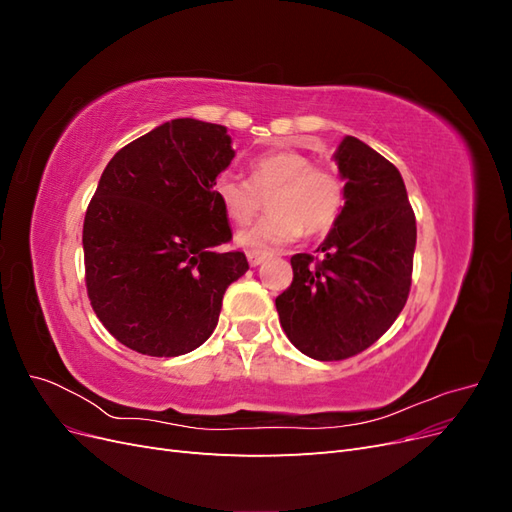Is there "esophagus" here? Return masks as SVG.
I'll list each match as a JSON object with an SVG mask.
<instances>
[{
	"mask_svg": "<svg viewBox=\"0 0 512 512\" xmlns=\"http://www.w3.org/2000/svg\"><path fill=\"white\" fill-rule=\"evenodd\" d=\"M267 258H269V254H267V252H250V254H247V260H250V265H252V267L262 265V262H265Z\"/></svg>",
	"mask_w": 512,
	"mask_h": 512,
	"instance_id": "34e87169",
	"label": "esophagus"
}]
</instances>
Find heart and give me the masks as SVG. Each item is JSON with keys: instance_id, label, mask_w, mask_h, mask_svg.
Masks as SVG:
<instances>
[{"instance_id": "b5f03b06", "label": "heart", "mask_w": 512, "mask_h": 512, "mask_svg": "<svg viewBox=\"0 0 512 512\" xmlns=\"http://www.w3.org/2000/svg\"><path fill=\"white\" fill-rule=\"evenodd\" d=\"M252 183L232 173L213 181V196L235 224L250 222L260 209V194L271 209L237 235V245L250 252H267L307 235H322L344 207V185L331 170L312 166L297 151H273L250 166Z\"/></svg>"}]
</instances>
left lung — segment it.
I'll return each mask as SVG.
<instances>
[{
  "label": "left lung",
  "mask_w": 512,
  "mask_h": 512,
  "mask_svg": "<svg viewBox=\"0 0 512 512\" xmlns=\"http://www.w3.org/2000/svg\"><path fill=\"white\" fill-rule=\"evenodd\" d=\"M344 207L318 250L294 254L292 284L275 299L292 346L316 361L369 348L404 309L412 284L416 220L399 170L346 136L335 151Z\"/></svg>",
  "instance_id": "8db88e82"
}]
</instances>
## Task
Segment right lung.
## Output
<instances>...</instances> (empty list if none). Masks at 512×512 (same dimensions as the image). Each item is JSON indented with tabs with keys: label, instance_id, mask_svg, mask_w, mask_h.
I'll list each match as a JSON object with an SVG mask.
<instances>
[{
	"label": "right lung",
	"instance_id": "right-lung-1",
	"mask_svg": "<svg viewBox=\"0 0 512 512\" xmlns=\"http://www.w3.org/2000/svg\"><path fill=\"white\" fill-rule=\"evenodd\" d=\"M224 126L173 119L106 164L83 224L91 307L117 342L147 356L205 344L226 288L250 269L213 181L235 151Z\"/></svg>",
	"mask_w": 512,
	"mask_h": 512
}]
</instances>
